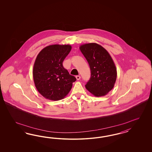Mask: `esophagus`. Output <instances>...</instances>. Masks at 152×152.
<instances>
[{
  "label": "esophagus",
  "mask_w": 152,
  "mask_h": 152,
  "mask_svg": "<svg viewBox=\"0 0 152 152\" xmlns=\"http://www.w3.org/2000/svg\"><path fill=\"white\" fill-rule=\"evenodd\" d=\"M76 78L77 79V80H79L81 78V77H80V76H78V75H77V76H76Z\"/></svg>",
  "instance_id": "34e87169"
}]
</instances>
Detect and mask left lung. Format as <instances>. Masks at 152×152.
I'll use <instances>...</instances> for the list:
<instances>
[{
    "mask_svg": "<svg viewBox=\"0 0 152 152\" xmlns=\"http://www.w3.org/2000/svg\"><path fill=\"white\" fill-rule=\"evenodd\" d=\"M80 50L91 70V77L85 85L86 89L95 96L106 95L114 88L117 77L116 68L111 56L95 43L82 45Z\"/></svg>",
    "mask_w": 152,
    "mask_h": 152,
    "instance_id": "left-lung-1",
    "label": "left lung"
}]
</instances>
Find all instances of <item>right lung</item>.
I'll return each instance as SVG.
<instances>
[{
	"label": "right lung",
	"mask_w": 152,
	"mask_h": 152,
	"mask_svg": "<svg viewBox=\"0 0 152 152\" xmlns=\"http://www.w3.org/2000/svg\"><path fill=\"white\" fill-rule=\"evenodd\" d=\"M71 48L69 45H52L45 47L37 55L33 66V80L38 91L47 99H63L76 80L62 64Z\"/></svg>",
	"instance_id": "obj_1"
}]
</instances>
